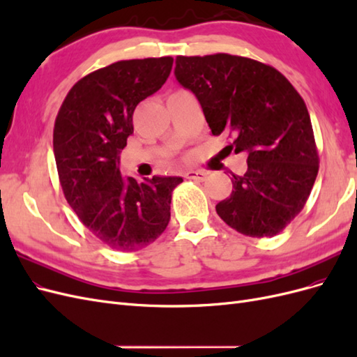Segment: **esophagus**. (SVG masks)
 Masks as SVG:
<instances>
[{
    "instance_id": "34e87169",
    "label": "esophagus",
    "mask_w": 357,
    "mask_h": 357,
    "mask_svg": "<svg viewBox=\"0 0 357 357\" xmlns=\"http://www.w3.org/2000/svg\"><path fill=\"white\" fill-rule=\"evenodd\" d=\"M185 177L189 178V180H195V181H205L208 178V172H205V171H188Z\"/></svg>"
}]
</instances>
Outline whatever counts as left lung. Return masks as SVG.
<instances>
[{"mask_svg":"<svg viewBox=\"0 0 357 357\" xmlns=\"http://www.w3.org/2000/svg\"><path fill=\"white\" fill-rule=\"evenodd\" d=\"M174 75L198 100L211 134L234 137L247 155L220 219L248 236H273L304 208L319 171V155L304 100L282 73L226 53L177 56Z\"/></svg>","mask_w":357,"mask_h":357,"instance_id":"obj_1","label":"left lung"}]
</instances>
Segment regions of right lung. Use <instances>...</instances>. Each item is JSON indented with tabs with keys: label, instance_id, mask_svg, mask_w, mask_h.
Here are the masks:
<instances>
[{
	"label": "right lung",
	"instance_id": "obj_1",
	"mask_svg": "<svg viewBox=\"0 0 357 357\" xmlns=\"http://www.w3.org/2000/svg\"><path fill=\"white\" fill-rule=\"evenodd\" d=\"M172 58L119 61L75 83L53 129L59 181L70 207L96 238L119 252L152 244L169 222L171 193L183 181L121 172L135 107L168 79Z\"/></svg>",
	"mask_w": 357,
	"mask_h": 357
}]
</instances>
